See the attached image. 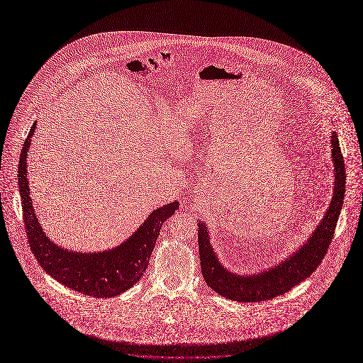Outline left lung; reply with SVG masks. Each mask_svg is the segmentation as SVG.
<instances>
[{
	"mask_svg": "<svg viewBox=\"0 0 363 363\" xmlns=\"http://www.w3.org/2000/svg\"><path fill=\"white\" fill-rule=\"evenodd\" d=\"M330 146L335 167V189L329 208L312 237L308 238V242L274 268L250 277H240L228 272L223 265H220L216 254L213 252L204 223H197L201 272L207 285L218 295L240 302L267 301L288 292L318 268L333 238L345 197V163L337 135L335 132L332 133Z\"/></svg>",
	"mask_w": 363,
	"mask_h": 363,
	"instance_id": "obj_1",
	"label": "left lung"
}]
</instances>
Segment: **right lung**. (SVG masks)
<instances>
[{
	"label": "right lung",
	"instance_id": "obj_1",
	"mask_svg": "<svg viewBox=\"0 0 363 363\" xmlns=\"http://www.w3.org/2000/svg\"><path fill=\"white\" fill-rule=\"evenodd\" d=\"M35 125L37 123L33 125L24 140L18 164L23 218L34 257L58 282L81 294L95 298H109L125 292L132 288L146 271L162 224L179 208V201L169 203L155 210L143 225L115 250L98 254H81L55 245L38 224L27 180V152Z\"/></svg>",
	"mask_w": 363,
	"mask_h": 363
}]
</instances>
